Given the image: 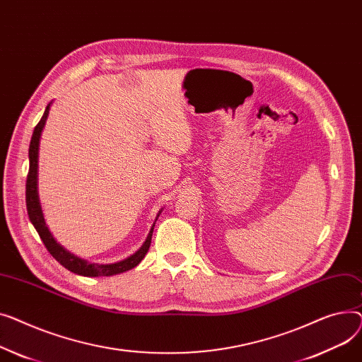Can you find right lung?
Returning <instances> with one entry per match:
<instances>
[{
	"mask_svg": "<svg viewBox=\"0 0 362 362\" xmlns=\"http://www.w3.org/2000/svg\"><path fill=\"white\" fill-rule=\"evenodd\" d=\"M49 108H51V103H48L44 115H42L40 121L35 127L33 134H32V140H30V146H29V174H28V181H26V207H28V215H29L30 222L33 223V226L37 230L42 243L45 244V247L49 251L51 256L61 266L69 269L73 273H77V274H81V276H89V278H95V276H112V274H118V273H122V272H127V270L136 267L144 259L146 252L148 251V247H151L155 223L151 228V232H148L146 241L143 243V245L140 247L139 251L132 254V256L127 257L125 260H121V262L112 263V264L88 263L86 260H83V259L74 256V254L69 252L66 248L61 247L54 240L52 233L49 232V229H48V226L45 223V219H44V214H42V207H40L39 194H37L39 141H40L42 130H44L47 118H48V114H49ZM159 215H160V211H159L158 216H156V221H158Z\"/></svg>",
	"mask_w": 362,
	"mask_h": 362,
	"instance_id": "right-lung-1",
	"label": "right lung"
}]
</instances>
